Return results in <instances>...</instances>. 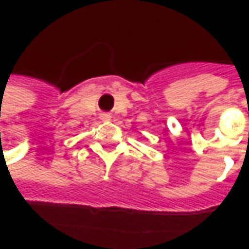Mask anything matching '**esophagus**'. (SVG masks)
<instances>
[{"mask_svg":"<svg viewBox=\"0 0 249 249\" xmlns=\"http://www.w3.org/2000/svg\"><path fill=\"white\" fill-rule=\"evenodd\" d=\"M102 120L104 121H108V120H111V115L109 114H102Z\"/></svg>","mask_w":249,"mask_h":249,"instance_id":"34e87169","label":"esophagus"}]
</instances>
